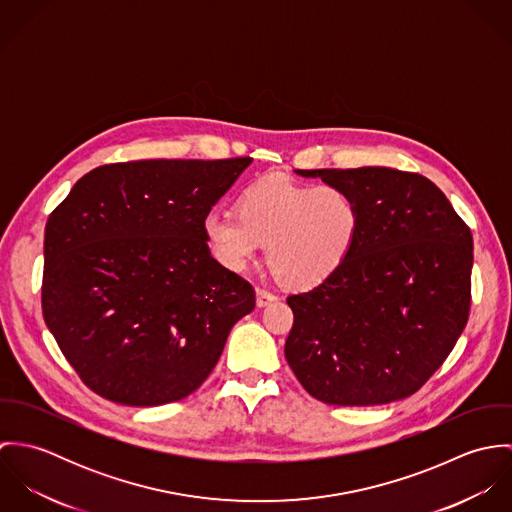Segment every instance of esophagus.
I'll return each mask as SVG.
<instances>
[{"instance_id":"esophagus-1","label":"esophagus","mask_w":512,"mask_h":512,"mask_svg":"<svg viewBox=\"0 0 512 512\" xmlns=\"http://www.w3.org/2000/svg\"><path fill=\"white\" fill-rule=\"evenodd\" d=\"M276 299H278V297H276L274 293L268 292V290H262V288L256 290V305H258V307H266V305L274 303Z\"/></svg>"}]
</instances>
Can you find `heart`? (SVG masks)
Instances as JSON below:
<instances>
[{
  "mask_svg": "<svg viewBox=\"0 0 512 512\" xmlns=\"http://www.w3.org/2000/svg\"><path fill=\"white\" fill-rule=\"evenodd\" d=\"M361 207L343 187H309L282 175L248 185L236 215L213 211L203 220L211 254L230 270L246 268L266 244V262L290 290H311L333 278L351 256Z\"/></svg>",
  "mask_w": 512,
  "mask_h": 512,
  "instance_id": "b5f03b06",
  "label": "heart"
}]
</instances>
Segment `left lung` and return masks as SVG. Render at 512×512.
Wrapping results in <instances>:
<instances>
[{"mask_svg": "<svg viewBox=\"0 0 512 512\" xmlns=\"http://www.w3.org/2000/svg\"><path fill=\"white\" fill-rule=\"evenodd\" d=\"M295 173L351 191L361 230L333 278L288 297V365L325 404L378 406L412 396L467 325L469 226L420 173L390 167Z\"/></svg>", "mask_w": 512, "mask_h": 512, "instance_id": "left-lung-1", "label": "left lung"}]
</instances>
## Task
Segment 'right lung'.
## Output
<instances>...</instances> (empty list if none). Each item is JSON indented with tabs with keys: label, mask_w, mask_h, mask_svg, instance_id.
<instances>
[{
	"label": "right lung",
	"mask_w": 512,
	"mask_h": 512,
	"mask_svg": "<svg viewBox=\"0 0 512 512\" xmlns=\"http://www.w3.org/2000/svg\"><path fill=\"white\" fill-rule=\"evenodd\" d=\"M250 161L102 165L49 215L43 317L92 392L161 406L195 392L219 363L256 295L211 256L203 220Z\"/></svg>",
	"instance_id": "1"
}]
</instances>
